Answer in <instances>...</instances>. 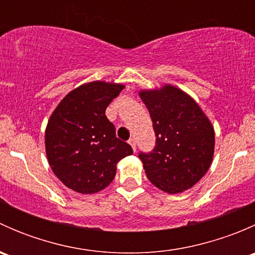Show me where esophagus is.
I'll use <instances>...</instances> for the list:
<instances>
[{"instance_id":"1","label":"esophagus","mask_w":255,"mask_h":255,"mask_svg":"<svg viewBox=\"0 0 255 255\" xmlns=\"http://www.w3.org/2000/svg\"><path fill=\"white\" fill-rule=\"evenodd\" d=\"M128 143L130 144V146H132V148H133V150L135 151V149H137V143H135L134 138H130V139L128 140Z\"/></svg>"}]
</instances>
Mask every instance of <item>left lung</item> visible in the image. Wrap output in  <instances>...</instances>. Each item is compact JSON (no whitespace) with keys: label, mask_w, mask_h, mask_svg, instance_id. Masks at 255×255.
I'll list each match as a JSON object with an SVG mask.
<instances>
[{"label":"left lung","mask_w":255,"mask_h":255,"mask_svg":"<svg viewBox=\"0 0 255 255\" xmlns=\"http://www.w3.org/2000/svg\"><path fill=\"white\" fill-rule=\"evenodd\" d=\"M153 121L155 146L140 153L146 177L158 189L179 194L194 186L210 169L215 130L199 105L171 85L140 91Z\"/></svg>","instance_id":"8db88e82"}]
</instances>
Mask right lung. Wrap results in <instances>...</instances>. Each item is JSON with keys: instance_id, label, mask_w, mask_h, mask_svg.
Returning <instances> with one entry per match:
<instances>
[{"instance_id": "1", "label": "right lung", "mask_w": 255, "mask_h": 255, "mask_svg": "<svg viewBox=\"0 0 255 255\" xmlns=\"http://www.w3.org/2000/svg\"><path fill=\"white\" fill-rule=\"evenodd\" d=\"M125 89L121 84L92 81L69 92L51 113L45 129L49 165L65 186L95 194L111 184L116 165L133 153L116 137L106 109Z\"/></svg>"}]
</instances>
